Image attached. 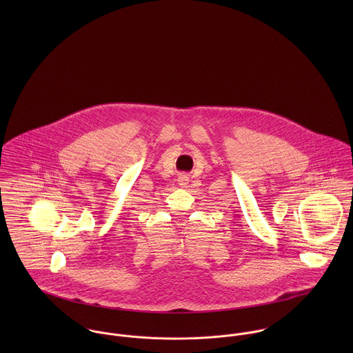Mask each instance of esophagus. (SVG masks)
Listing matches in <instances>:
<instances>
[{
  "instance_id": "esophagus-1",
  "label": "esophagus",
  "mask_w": 353,
  "mask_h": 353,
  "mask_svg": "<svg viewBox=\"0 0 353 353\" xmlns=\"http://www.w3.org/2000/svg\"><path fill=\"white\" fill-rule=\"evenodd\" d=\"M178 185L181 188H186L189 185V176L186 174H179L178 176Z\"/></svg>"
}]
</instances>
